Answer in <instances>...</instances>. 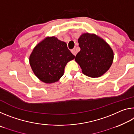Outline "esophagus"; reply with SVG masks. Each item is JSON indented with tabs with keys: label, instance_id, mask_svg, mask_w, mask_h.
Wrapping results in <instances>:
<instances>
[{
	"label": "esophagus",
	"instance_id": "obj_1",
	"mask_svg": "<svg viewBox=\"0 0 134 134\" xmlns=\"http://www.w3.org/2000/svg\"><path fill=\"white\" fill-rule=\"evenodd\" d=\"M71 53H72V54H73V55H76V54H77V52H76V51L75 50V49H71Z\"/></svg>",
	"mask_w": 134,
	"mask_h": 134
}]
</instances>
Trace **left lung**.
<instances>
[{
  "label": "left lung",
  "mask_w": 134,
  "mask_h": 134,
  "mask_svg": "<svg viewBox=\"0 0 134 134\" xmlns=\"http://www.w3.org/2000/svg\"><path fill=\"white\" fill-rule=\"evenodd\" d=\"M80 51L75 60L82 72L90 77H98L109 69L113 60V53L109 45L94 34H83L79 38Z\"/></svg>",
  "instance_id": "8db88e82"
}]
</instances>
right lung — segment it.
<instances>
[{
	"mask_svg": "<svg viewBox=\"0 0 134 134\" xmlns=\"http://www.w3.org/2000/svg\"><path fill=\"white\" fill-rule=\"evenodd\" d=\"M75 58L67 44L55 37H47L34 49L29 63L37 77L45 83L58 81L67 63Z\"/></svg>",
	"mask_w": 134,
	"mask_h": 134,
	"instance_id": "obj_1",
	"label": "right lung"
}]
</instances>
